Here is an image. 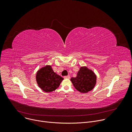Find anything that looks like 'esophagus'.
Returning <instances> with one entry per match:
<instances>
[{
	"label": "esophagus",
	"instance_id": "1",
	"mask_svg": "<svg viewBox=\"0 0 132 132\" xmlns=\"http://www.w3.org/2000/svg\"><path fill=\"white\" fill-rule=\"evenodd\" d=\"M64 78L65 79H70V76H64Z\"/></svg>",
	"mask_w": 132,
	"mask_h": 132
}]
</instances>
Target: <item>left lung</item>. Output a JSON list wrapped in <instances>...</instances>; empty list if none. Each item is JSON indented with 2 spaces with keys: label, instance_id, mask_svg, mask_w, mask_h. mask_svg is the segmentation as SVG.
Segmentation results:
<instances>
[{
  "label": "left lung",
  "instance_id": "1",
  "mask_svg": "<svg viewBox=\"0 0 132 132\" xmlns=\"http://www.w3.org/2000/svg\"><path fill=\"white\" fill-rule=\"evenodd\" d=\"M70 81L76 90L81 93H87L92 90L97 83L96 73L87 66H81L76 77H71Z\"/></svg>",
  "mask_w": 132,
  "mask_h": 132
}]
</instances>
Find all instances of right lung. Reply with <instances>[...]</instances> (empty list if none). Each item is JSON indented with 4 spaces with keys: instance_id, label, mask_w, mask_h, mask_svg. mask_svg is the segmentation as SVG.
Returning <instances> with one entry per match:
<instances>
[{
    "instance_id": "add662e5",
    "label": "right lung",
    "mask_w": 132,
    "mask_h": 132,
    "mask_svg": "<svg viewBox=\"0 0 132 132\" xmlns=\"http://www.w3.org/2000/svg\"><path fill=\"white\" fill-rule=\"evenodd\" d=\"M37 85L44 91L52 92L58 88L64 78L54 72L52 66L47 65L37 71L35 76Z\"/></svg>"
}]
</instances>
